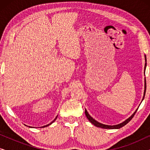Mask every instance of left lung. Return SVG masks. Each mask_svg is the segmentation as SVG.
Returning <instances> with one entry per match:
<instances>
[{
  "instance_id": "obj_1",
  "label": "left lung",
  "mask_w": 150,
  "mask_h": 150,
  "mask_svg": "<svg viewBox=\"0 0 150 150\" xmlns=\"http://www.w3.org/2000/svg\"><path fill=\"white\" fill-rule=\"evenodd\" d=\"M145 62H146V56L145 55ZM145 67H146V63H145ZM145 91H146V81H145V91H144V96H143V100L144 99V97H145ZM137 109L136 110V111H135L134 113H133L132 115H131L130 117H129L128 119H127V120L126 121H124V122L121 123V124H117V125H115V126H108V125H105V124H101V123H99L98 122H97V121L94 120V119H93V117H91V116L89 115V114L88 113V112L87 111V110L85 109V115H86V117H87L88 120H89V122L91 123V124H93L94 126H97V127H99V128H105V129H119L120 128H122V127L124 126L125 125H126L128 123L130 122V121L132 120V119L133 118V117L134 116L135 113H136Z\"/></svg>"
}]
</instances>
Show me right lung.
Masks as SVG:
<instances>
[{"label":"right lung","mask_w":150,"mask_h":150,"mask_svg":"<svg viewBox=\"0 0 150 150\" xmlns=\"http://www.w3.org/2000/svg\"><path fill=\"white\" fill-rule=\"evenodd\" d=\"M57 116L56 117V118H55V119H54V120H53V121H52V122L50 123V124H48V125H46V126H43V128H44V127H46V126H49V125H50L51 124H52V123H53V122H54L55 120H56V119H57Z\"/></svg>","instance_id":"obj_1"}]
</instances>
